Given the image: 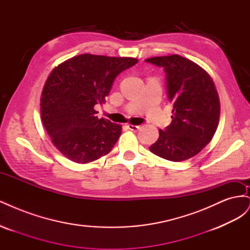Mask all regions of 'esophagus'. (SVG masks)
I'll use <instances>...</instances> for the list:
<instances>
[{
  "label": "esophagus",
  "instance_id": "1",
  "mask_svg": "<svg viewBox=\"0 0 250 250\" xmlns=\"http://www.w3.org/2000/svg\"><path fill=\"white\" fill-rule=\"evenodd\" d=\"M127 127L129 128V129L132 130V131H138V130L140 129V128H141L140 125H132V124H128Z\"/></svg>",
  "mask_w": 250,
  "mask_h": 250
}]
</instances>
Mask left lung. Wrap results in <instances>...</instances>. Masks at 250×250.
I'll return each instance as SVG.
<instances>
[{
    "mask_svg": "<svg viewBox=\"0 0 250 250\" xmlns=\"http://www.w3.org/2000/svg\"><path fill=\"white\" fill-rule=\"evenodd\" d=\"M147 62L164 67L168 99L173 103L172 122L149 149L171 162L188 160L213 139L220 118L215 83L197 63L180 55L158 56Z\"/></svg>",
    "mask_w": 250,
    "mask_h": 250,
    "instance_id": "obj_1",
    "label": "left lung"
}]
</instances>
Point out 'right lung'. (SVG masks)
<instances>
[{
    "instance_id": "1",
    "label": "right lung",
    "mask_w": 250,
    "mask_h": 250,
    "mask_svg": "<svg viewBox=\"0 0 250 250\" xmlns=\"http://www.w3.org/2000/svg\"><path fill=\"white\" fill-rule=\"evenodd\" d=\"M137 62L131 57L81 54L53 69L41 97L42 121L65 157L87 164L110 152L122 126L98 119L95 105L105 102L115 78Z\"/></svg>"
}]
</instances>
